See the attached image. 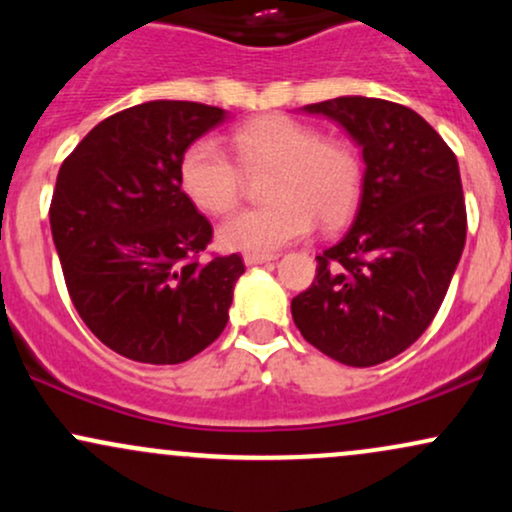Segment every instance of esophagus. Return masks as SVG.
Returning a JSON list of instances; mask_svg holds the SVG:
<instances>
[{
	"label": "esophagus",
	"mask_w": 512,
	"mask_h": 512,
	"mask_svg": "<svg viewBox=\"0 0 512 512\" xmlns=\"http://www.w3.org/2000/svg\"><path fill=\"white\" fill-rule=\"evenodd\" d=\"M276 260V255H262V252H245L243 262L252 267V264H262V262H272Z\"/></svg>",
	"instance_id": "1"
}]
</instances>
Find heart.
<instances>
[{
    "label": "heart",
    "instance_id": "obj_1",
    "mask_svg": "<svg viewBox=\"0 0 512 512\" xmlns=\"http://www.w3.org/2000/svg\"><path fill=\"white\" fill-rule=\"evenodd\" d=\"M238 164L214 139H197L180 158V187L195 207L226 214L238 204L243 173L272 168L269 204L243 209L219 228L223 248L269 252L308 236L315 221L337 226L361 195V158L342 139H327L289 115H264L231 132Z\"/></svg>",
    "mask_w": 512,
    "mask_h": 512
}]
</instances>
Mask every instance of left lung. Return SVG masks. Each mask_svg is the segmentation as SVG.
Returning <instances> with one entry per match:
<instances>
[{
  "label": "left lung",
  "mask_w": 512,
  "mask_h": 512,
  "mask_svg": "<svg viewBox=\"0 0 512 512\" xmlns=\"http://www.w3.org/2000/svg\"><path fill=\"white\" fill-rule=\"evenodd\" d=\"M361 146V204L339 243L317 255L310 289L291 301L305 342L368 368L409 349L436 317L467 236L457 158L407 105L342 96L305 105Z\"/></svg>",
  "instance_id": "8db88e82"
}]
</instances>
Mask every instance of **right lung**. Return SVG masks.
Listing matches in <instances>:
<instances>
[{
    "label": "right lung",
    "instance_id": "right-lung-1",
    "mask_svg": "<svg viewBox=\"0 0 512 512\" xmlns=\"http://www.w3.org/2000/svg\"><path fill=\"white\" fill-rule=\"evenodd\" d=\"M226 120L192 101L105 117L64 158L50 228L76 313L115 354L154 366L197 356L228 322L240 255H211V223L180 187L185 149Z\"/></svg>",
    "mask_w": 512,
    "mask_h": 512
}]
</instances>
